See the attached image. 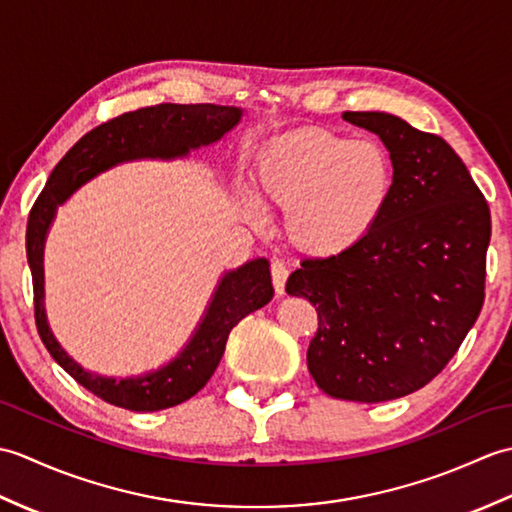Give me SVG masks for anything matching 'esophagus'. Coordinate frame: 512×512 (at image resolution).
<instances>
[{
  "label": "esophagus",
  "instance_id": "esophagus-1",
  "mask_svg": "<svg viewBox=\"0 0 512 512\" xmlns=\"http://www.w3.org/2000/svg\"><path fill=\"white\" fill-rule=\"evenodd\" d=\"M270 275H273V286L277 295H284L286 292V279H288V268L284 262H273L270 266Z\"/></svg>",
  "mask_w": 512,
  "mask_h": 512
}]
</instances>
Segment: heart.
Listing matches in <instances>:
<instances>
[{
	"label": "heart",
	"instance_id": "heart-1",
	"mask_svg": "<svg viewBox=\"0 0 512 512\" xmlns=\"http://www.w3.org/2000/svg\"><path fill=\"white\" fill-rule=\"evenodd\" d=\"M259 191L286 213L288 235L314 257H334L358 246L383 215L394 187V167L374 140H352L323 129L275 138L257 165ZM250 215H262L257 195H242Z\"/></svg>",
	"mask_w": 512,
	"mask_h": 512
}]
</instances>
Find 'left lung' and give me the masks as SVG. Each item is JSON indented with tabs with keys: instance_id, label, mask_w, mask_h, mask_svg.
I'll use <instances>...</instances> for the list:
<instances>
[{
	"instance_id": "left-lung-1",
	"label": "left lung",
	"mask_w": 512,
	"mask_h": 512,
	"mask_svg": "<svg viewBox=\"0 0 512 512\" xmlns=\"http://www.w3.org/2000/svg\"><path fill=\"white\" fill-rule=\"evenodd\" d=\"M343 118L383 140L394 187L361 244L306 259L286 292L319 314L314 383L332 398L385 402L431 383L480 317L491 211L440 136L387 112Z\"/></svg>"
}]
</instances>
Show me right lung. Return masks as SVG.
<instances>
[{
  "mask_svg": "<svg viewBox=\"0 0 512 512\" xmlns=\"http://www.w3.org/2000/svg\"><path fill=\"white\" fill-rule=\"evenodd\" d=\"M242 116V107L209 103H162L127 112L85 134L52 169L46 187L32 206L26 228V255L35 288L39 336L50 356L76 383L110 405L129 411H160L198 394L220 365L231 330L250 312L264 308L273 299L270 262L266 257H255L242 266L224 270L187 343L165 365L138 376L96 374L65 352L50 330L46 314L43 250L59 206L68 202L83 184L125 162L189 158L191 151L206 149L222 140L239 125Z\"/></svg>",
  "mask_w": 512,
  "mask_h": 512,
  "instance_id": "right-lung-1",
  "label": "right lung"
}]
</instances>
